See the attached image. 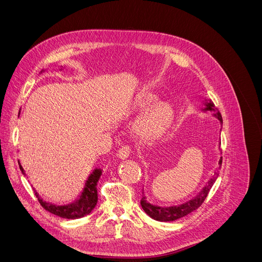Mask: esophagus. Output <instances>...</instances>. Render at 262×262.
<instances>
[{"label":"esophagus","mask_w":262,"mask_h":262,"mask_svg":"<svg viewBox=\"0 0 262 262\" xmlns=\"http://www.w3.org/2000/svg\"><path fill=\"white\" fill-rule=\"evenodd\" d=\"M130 153H131V148H130V146H128V145H124V146H121L120 148L118 149L117 155H118V157H119V158H121V160H125L126 157H129Z\"/></svg>","instance_id":"obj_1"}]
</instances>
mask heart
I'll return each mask as SVG.
<instances>
[{
  "label": "heart",
  "instance_id": "heart-1",
  "mask_svg": "<svg viewBox=\"0 0 262 262\" xmlns=\"http://www.w3.org/2000/svg\"><path fill=\"white\" fill-rule=\"evenodd\" d=\"M153 98L147 97L142 101V106L146 107L152 104ZM172 110L166 102L156 105L142 119L139 124V133L144 140H152L160 134L171 120Z\"/></svg>",
  "mask_w": 262,
  "mask_h": 262
}]
</instances>
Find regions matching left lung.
Returning <instances> with one entry per match:
<instances>
[{"label": "left lung", "instance_id": "obj_1", "mask_svg": "<svg viewBox=\"0 0 262 262\" xmlns=\"http://www.w3.org/2000/svg\"><path fill=\"white\" fill-rule=\"evenodd\" d=\"M204 110H213V112H215V114H214V115L216 116V118L219 119L221 123H223V119H222L221 113L217 112V110L214 108L212 102H209V104L207 105V108H204ZM221 166H222V157H221V160L219 162V169L221 168ZM217 176H219V172L216 171L215 173H214V176L209 180L208 185L202 189V191L199 194H198L194 198V199L190 200V201H188L184 204L177 205V207H170V208L155 207V205L150 204L146 201L144 195L142 196L141 205H142V208H143V210L146 212L147 215H149L150 217L156 220V221L169 222V221H175V220H178L180 217H184V216L188 215L189 213H191L194 210H196L198 208L201 207V204L204 202L205 198L208 196L210 190H211L214 182H215Z\"/></svg>", "mask_w": 262, "mask_h": 262}]
</instances>
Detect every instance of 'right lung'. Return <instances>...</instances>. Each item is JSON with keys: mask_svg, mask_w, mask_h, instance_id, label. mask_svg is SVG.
I'll use <instances>...</instances> for the list:
<instances>
[{"mask_svg": "<svg viewBox=\"0 0 262 262\" xmlns=\"http://www.w3.org/2000/svg\"><path fill=\"white\" fill-rule=\"evenodd\" d=\"M19 168L24 172V169L20 166V164H19ZM100 175H101L100 169L94 170V172L86 181L84 192L82 193L80 200H77L72 204L61 205V207H59V205H54L43 201L36 191H35V194L41 207L47 211H49L50 213L54 214V215H58L63 219H69V220L80 219L87 215V214H90L92 210L96 207L97 200H98L97 181Z\"/></svg>", "mask_w": 262, "mask_h": 262, "instance_id": "obj_1", "label": "right lung"}]
</instances>
